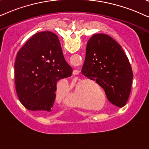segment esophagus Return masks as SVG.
Listing matches in <instances>:
<instances>
[{
    "label": "esophagus",
    "instance_id": "esophagus-1",
    "mask_svg": "<svg viewBox=\"0 0 149 149\" xmlns=\"http://www.w3.org/2000/svg\"><path fill=\"white\" fill-rule=\"evenodd\" d=\"M79 72H80V71H79V70H77V69H74V70L73 71V75H78V74H79Z\"/></svg>",
    "mask_w": 149,
    "mask_h": 149
}]
</instances>
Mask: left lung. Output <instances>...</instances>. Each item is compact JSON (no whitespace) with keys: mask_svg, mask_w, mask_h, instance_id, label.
I'll use <instances>...</instances> for the list:
<instances>
[{"mask_svg":"<svg viewBox=\"0 0 149 149\" xmlns=\"http://www.w3.org/2000/svg\"><path fill=\"white\" fill-rule=\"evenodd\" d=\"M82 73L104 88L112 104L125 106L134 75L128 58L114 39L102 33L89 39Z\"/></svg>","mask_w":149,"mask_h":149,"instance_id":"8db88e82","label":"left lung"}]
</instances>
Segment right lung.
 <instances>
[{
    "instance_id": "right-lung-1",
    "label": "right lung",
    "mask_w": 149,
    "mask_h": 149,
    "mask_svg": "<svg viewBox=\"0 0 149 149\" xmlns=\"http://www.w3.org/2000/svg\"><path fill=\"white\" fill-rule=\"evenodd\" d=\"M71 73L57 35L49 31L37 33L19 49L15 58L17 97L28 110L50 112L57 82Z\"/></svg>"
}]
</instances>
